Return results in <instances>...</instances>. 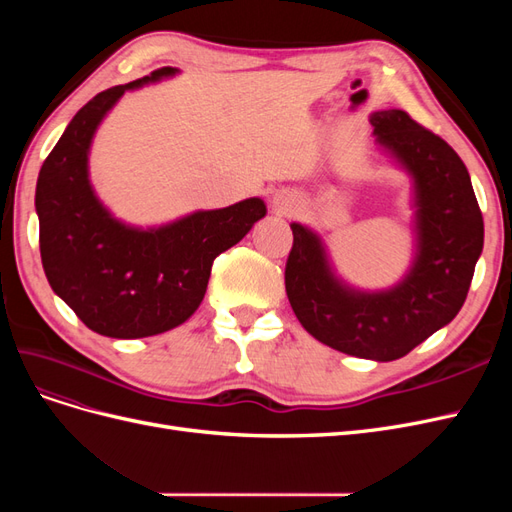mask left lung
<instances>
[{"label":"left lung","instance_id":"1","mask_svg":"<svg viewBox=\"0 0 512 512\" xmlns=\"http://www.w3.org/2000/svg\"><path fill=\"white\" fill-rule=\"evenodd\" d=\"M371 126L416 183L412 271L389 292H354L335 280L314 232L292 224L284 280L292 312L318 342L361 359L395 361L459 314L485 226L468 168L444 138L401 108L376 113Z\"/></svg>","mask_w":512,"mask_h":512}]
</instances>
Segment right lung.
Returning a JSON list of instances; mask_svg holds the SVG:
<instances>
[{
	"label": "right lung",
	"instance_id": "1",
	"mask_svg": "<svg viewBox=\"0 0 512 512\" xmlns=\"http://www.w3.org/2000/svg\"><path fill=\"white\" fill-rule=\"evenodd\" d=\"M168 74L175 68H158L91 98L38 175L46 280L85 327L106 337L136 339L179 327L203 301L215 256L239 243L267 213L260 198H247L158 230H136L113 220L98 203L87 179V151L98 123L123 91Z\"/></svg>",
	"mask_w": 512,
	"mask_h": 512
}]
</instances>
